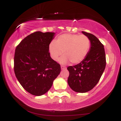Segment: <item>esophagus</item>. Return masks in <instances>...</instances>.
Returning a JSON list of instances; mask_svg holds the SVG:
<instances>
[{
	"instance_id": "obj_1",
	"label": "esophagus",
	"mask_w": 121,
	"mask_h": 121,
	"mask_svg": "<svg viewBox=\"0 0 121 121\" xmlns=\"http://www.w3.org/2000/svg\"><path fill=\"white\" fill-rule=\"evenodd\" d=\"M61 70H64V69H66V68L65 67V66L61 65Z\"/></svg>"
}]
</instances>
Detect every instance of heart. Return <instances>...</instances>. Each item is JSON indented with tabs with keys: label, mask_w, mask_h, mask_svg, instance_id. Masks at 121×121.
I'll return each instance as SVG.
<instances>
[{
	"label": "heart",
	"mask_w": 121,
	"mask_h": 121,
	"mask_svg": "<svg viewBox=\"0 0 121 121\" xmlns=\"http://www.w3.org/2000/svg\"><path fill=\"white\" fill-rule=\"evenodd\" d=\"M91 42L89 38L84 35L65 34L60 35L55 41L49 45L50 55L53 60H57L62 55L60 61L65 64L70 61L78 64L85 59L89 52Z\"/></svg>",
	"instance_id": "heart-1"
}]
</instances>
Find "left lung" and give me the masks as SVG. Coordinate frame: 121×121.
<instances>
[{
    "instance_id": "left-lung-1",
    "label": "left lung",
    "mask_w": 121,
    "mask_h": 121,
    "mask_svg": "<svg viewBox=\"0 0 121 121\" xmlns=\"http://www.w3.org/2000/svg\"><path fill=\"white\" fill-rule=\"evenodd\" d=\"M82 33L91 40V49L80 63L67 68L69 72L68 83L76 92L86 93L99 81L106 66V56L104 45L95 36L84 31Z\"/></svg>"
}]
</instances>
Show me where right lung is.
<instances>
[{
  "label": "right lung",
  "mask_w": 121,
  "mask_h": 121,
  "mask_svg": "<svg viewBox=\"0 0 121 121\" xmlns=\"http://www.w3.org/2000/svg\"><path fill=\"white\" fill-rule=\"evenodd\" d=\"M55 35L35 32L25 37L15 49V76L23 88L32 95L46 93L61 72L60 65L51 57L49 52Z\"/></svg>",
  "instance_id": "1"
}]
</instances>
